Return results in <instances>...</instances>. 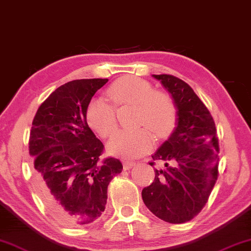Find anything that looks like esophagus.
I'll return each mask as SVG.
<instances>
[{"mask_svg":"<svg viewBox=\"0 0 251 251\" xmlns=\"http://www.w3.org/2000/svg\"><path fill=\"white\" fill-rule=\"evenodd\" d=\"M134 165H136V163L132 162V161H125V162H123V169H125V170L131 169L132 166H134Z\"/></svg>","mask_w":251,"mask_h":251,"instance_id":"34e87169","label":"esophagus"}]
</instances>
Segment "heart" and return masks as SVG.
Listing matches in <instances>:
<instances>
[{
	"label": "heart",
	"instance_id": "obj_1",
	"mask_svg": "<svg viewBox=\"0 0 251 251\" xmlns=\"http://www.w3.org/2000/svg\"><path fill=\"white\" fill-rule=\"evenodd\" d=\"M107 93L116 107L136 105L134 126H139L119 131L111 138L107 150L112 155L123 158L140 157L154 146L152 132L162 139L176 126L177 111L174 100L168 94L154 92L151 83L145 79L126 75L112 83ZM86 120L90 128L103 138L110 137L118 128L115 108L100 97L93 99L87 105Z\"/></svg>",
	"mask_w": 251,
	"mask_h": 251
}]
</instances>
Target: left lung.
<instances>
[{"mask_svg":"<svg viewBox=\"0 0 251 251\" xmlns=\"http://www.w3.org/2000/svg\"><path fill=\"white\" fill-rule=\"evenodd\" d=\"M171 94L177 110L176 126L151 156L165 168L143 189L147 208L165 222L181 224L204 208L219 176V139L208 108L194 89L171 75H152ZM171 163V165L168 164Z\"/></svg>","mask_w":251,"mask_h":251,"instance_id":"8db88e82","label":"left lung"}]
</instances>
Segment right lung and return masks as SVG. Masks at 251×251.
Wrapping results in <instances>:
<instances>
[{"label":"right lung","mask_w":251,"mask_h":251,"mask_svg":"<svg viewBox=\"0 0 251 251\" xmlns=\"http://www.w3.org/2000/svg\"><path fill=\"white\" fill-rule=\"evenodd\" d=\"M108 79H79L54 90L38 107L29 137L38 195L67 226L96 221L104 212L107 187L122 172L120 159L100 161L104 145L86 120V107Z\"/></svg>","instance_id":"obj_1"}]
</instances>
